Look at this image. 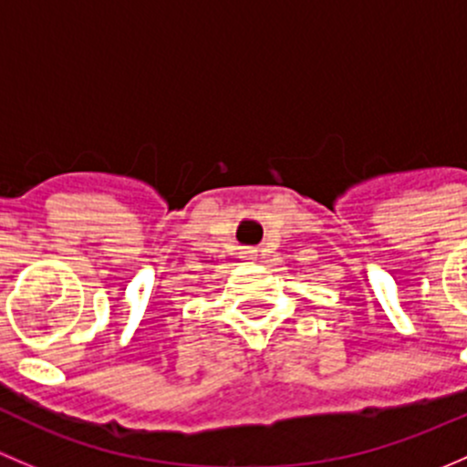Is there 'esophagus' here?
I'll return each instance as SVG.
<instances>
[{
	"mask_svg": "<svg viewBox=\"0 0 467 467\" xmlns=\"http://www.w3.org/2000/svg\"><path fill=\"white\" fill-rule=\"evenodd\" d=\"M244 256H252V252H244Z\"/></svg>",
	"mask_w": 467,
	"mask_h": 467,
	"instance_id": "34e87169",
	"label": "esophagus"
}]
</instances>
